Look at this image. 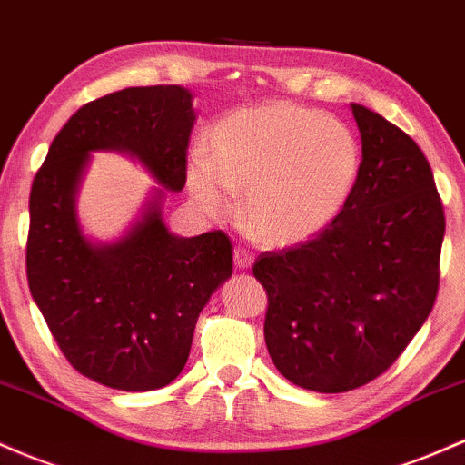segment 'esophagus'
I'll return each instance as SVG.
<instances>
[{"label":"esophagus","mask_w":465,"mask_h":465,"mask_svg":"<svg viewBox=\"0 0 465 465\" xmlns=\"http://www.w3.org/2000/svg\"><path fill=\"white\" fill-rule=\"evenodd\" d=\"M252 262H253V256L247 247H242V244L233 247V264H236L238 269L252 267Z\"/></svg>","instance_id":"1"}]
</instances>
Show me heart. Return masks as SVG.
I'll return each instance as SVG.
<instances>
[{"label":"heart","instance_id":"obj_1","mask_svg":"<svg viewBox=\"0 0 465 465\" xmlns=\"http://www.w3.org/2000/svg\"><path fill=\"white\" fill-rule=\"evenodd\" d=\"M190 167V190L205 212L232 209L244 193L242 223L260 242L291 247L322 233L349 203L361 150L353 130L324 112L267 104L224 116Z\"/></svg>","mask_w":465,"mask_h":465}]
</instances>
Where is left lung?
Returning a JSON list of instances; mask_svg holds the SVG:
<instances>
[{
    "instance_id": "1",
    "label": "left lung",
    "mask_w": 465,
    "mask_h": 465,
    "mask_svg": "<svg viewBox=\"0 0 465 465\" xmlns=\"http://www.w3.org/2000/svg\"><path fill=\"white\" fill-rule=\"evenodd\" d=\"M360 176L322 233L264 252V341L275 369L318 392H344L389 371L430 315L446 216L415 141L364 105Z\"/></svg>"
}]
</instances>
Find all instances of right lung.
Instances as JSON below:
<instances>
[{"label":"right lung","instance_id":"add662e5","mask_svg":"<svg viewBox=\"0 0 465 465\" xmlns=\"http://www.w3.org/2000/svg\"><path fill=\"white\" fill-rule=\"evenodd\" d=\"M192 125V94L181 85L112 92L70 116L33 181L30 293L65 360L110 389L154 391L176 380L198 315L232 275L233 249L221 229L170 233L163 192L127 236L96 247L76 221V185L92 150H121L165 190L181 192Z\"/></svg>","mask_w":465,"mask_h":465}]
</instances>
